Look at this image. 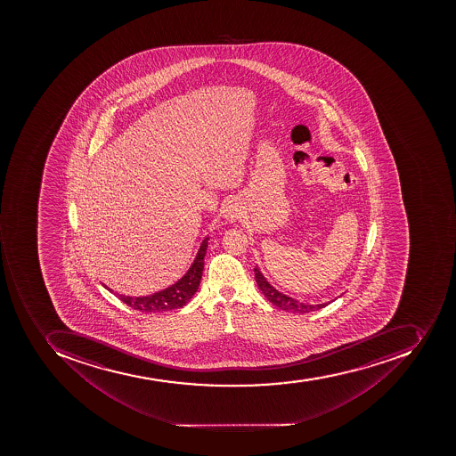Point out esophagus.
<instances>
[{"mask_svg": "<svg viewBox=\"0 0 456 456\" xmlns=\"http://www.w3.org/2000/svg\"><path fill=\"white\" fill-rule=\"evenodd\" d=\"M240 209L238 208V205L235 202H230V204L226 205L225 208H224V216L228 221H235V219L240 218Z\"/></svg>", "mask_w": 456, "mask_h": 456, "instance_id": "34e87169", "label": "esophagus"}]
</instances>
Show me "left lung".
Wrapping results in <instances>:
<instances>
[{"instance_id":"8db88e82","label":"left lung","mask_w":456,"mask_h":456,"mask_svg":"<svg viewBox=\"0 0 456 456\" xmlns=\"http://www.w3.org/2000/svg\"><path fill=\"white\" fill-rule=\"evenodd\" d=\"M254 273L255 281L258 283V288L261 289L262 294L265 295L266 299H268L273 305H275L276 308L282 309V311L292 314H308L313 313V311H318V309L323 308V306H327L328 304H330V302L318 304V305L304 304V302L297 301L295 297H288V295L282 294L280 290H276L275 288L266 281L265 276L262 275L258 266H255Z\"/></svg>"}]
</instances>
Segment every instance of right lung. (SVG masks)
<instances>
[{
  "label": "right lung",
  "instance_id": "1",
  "mask_svg": "<svg viewBox=\"0 0 456 456\" xmlns=\"http://www.w3.org/2000/svg\"><path fill=\"white\" fill-rule=\"evenodd\" d=\"M208 248V238L202 240L200 251L195 256L194 264L188 269V273L178 282L174 283L167 289L159 290L148 297H126L118 295L124 304L141 313H167L173 309L183 308L187 305L191 297L197 292L201 282L202 271H204V256ZM112 292L111 289H108Z\"/></svg>",
  "mask_w": 456,
  "mask_h": 456
}]
</instances>
